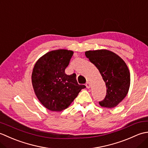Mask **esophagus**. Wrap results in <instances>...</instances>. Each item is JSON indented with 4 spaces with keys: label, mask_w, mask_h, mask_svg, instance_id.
Segmentation results:
<instances>
[{
    "label": "esophagus",
    "mask_w": 148,
    "mask_h": 148,
    "mask_svg": "<svg viewBox=\"0 0 148 148\" xmlns=\"http://www.w3.org/2000/svg\"><path fill=\"white\" fill-rule=\"evenodd\" d=\"M86 86L87 88H90L91 87V83L90 82H89V81H88V82L86 83Z\"/></svg>",
    "instance_id": "obj_1"
}]
</instances>
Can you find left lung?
I'll return each mask as SVG.
<instances>
[{"label":"left lung","instance_id":"left-lung-1","mask_svg":"<svg viewBox=\"0 0 148 148\" xmlns=\"http://www.w3.org/2000/svg\"><path fill=\"white\" fill-rule=\"evenodd\" d=\"M85 55L98 69L106 83V95L99 104L114 108L124 99L129 90L130 76L127 65L118 55L109 50L88 51Z\"/></svg>","mask_w":148,"mask_h":148}]
</instances>
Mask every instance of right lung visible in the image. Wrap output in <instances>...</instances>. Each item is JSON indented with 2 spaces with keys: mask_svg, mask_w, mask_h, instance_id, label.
Wrapping results in <instances>:
<instances>
[{
  "mask_svg": "<svg viewBox=\"0 0 148 148\" xmlns=\"http://www.w3.org/2000/svg\"><path fill=\"white\" fill-rule=\"evenodd\" d=\"M73 53L66 49L51 51L39 58L34 66L32 74L34 92L50 111H61L67 108L86 88L77 83L76 74L67 75L65 72Z\"/></svg>",
  "mask_w": 148,
  "mask_h": 148,
  "instance_id": "add662e5",
  "label": "right lung"
}]
</instances>
